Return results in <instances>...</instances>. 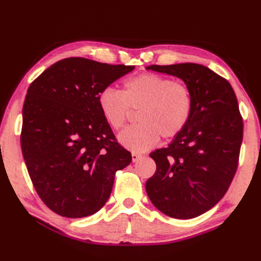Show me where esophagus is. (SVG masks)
Returning a JSON list of instances; mask_svg holds the SVG:
<instances>
[{
	"label": "esophagus",
	"mask_w": 261,
	"mask_h": 261,
	"mask_svg": "<svg viewBox=\"0 0 261 261\" xmlns=\"http://www.w3.org/2000/svg\"><path fill=\"white\" fill-rule=\"evenodd\" d=\"M142 158V154L141 153H138V152H132V162L136 163V162H139V160Z\"/></svg>",
	"instance_id": "34e87169"
}]
</instances>
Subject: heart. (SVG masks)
Listing matches in <instances>:
<instances>
[{"instance_id": "obj_1", "label": "heart", "mask_w": 261, "mask_h": 261, "mask_svg": "<svg viewBox=\"0 0 261 261\" xmlns=\"http://www.w3.org/2000/svg\"><path fill=\"white\" fill-rule=\"evenodd\" d=\"M98 108L111 127L122 129L131 110H140L139 124L121 132L120 142L134 152L156 146L159 136L173 139L185 129L193 112V94L187 85L152 73L126 80L122 91L107 87L97 96Z\"/></svg>"}]
</instances>
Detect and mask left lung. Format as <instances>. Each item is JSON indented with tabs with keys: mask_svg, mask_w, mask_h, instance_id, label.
<instances>
[{
	"mask_svg": "<svg viewBox=\"0 0 261 261\" xmlns=\"http://www.w3.org/2000/svg\"><path fill=\"white\" fill-rule=\"evenodd\" d=\"M179 77L193 94L186 127L167 148L150 153L156 173L146 191L160 212L193 219L212 208L229 190L239 163L243 122L230 83L203 65H151Z\"/></svg>",
	"mask_w": 261,
	"mask_h": 261,
	"instance_id": "obj_1",
	"label": "left lung"
}]
</instances>
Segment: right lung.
<instances>
[{"mask_svg":"<svg viewBox=\"0 0 261 261\" xmlns=\"http://www.w3.org/2000/svg\"><path fill=\"white\" fill-rule=\"evenodd\" d=\"M70 57L47 68L28 88L21 149L39 197L53 212L77 219L101 210L115 173L131 153L99 111V92L134 70Z\"/></svg>","mask_w":261,"mask_h":261,"instance_id":"1","label":"right lung"}]
</instances>
